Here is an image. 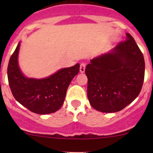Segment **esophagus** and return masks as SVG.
I'll return each mask as SVG.
<instances>
[{
  "label": "esophagus",
  "instance_id": "esophagus-1",
  "mask_svg": "<svg viewBox=\"0 0 153 153\" xmlns=\"http://www.w3.org/2000/svg\"><path fill=\"white\" fill-rule=\"evenodd\" d=\"M85 68H86V64L85 63H81L80 65V72L81 73H84L85 72Z\"/></svg>",
  "mask_w": 153,
  "mask_h": 153
}]
</instances>
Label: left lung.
<instances>
[{"label": "left lung", "instance_id": "8db88e82", "mask_svg": "<svg viewBox=\"0 0 153 153\" xmlns=\"http://www.w3.org/2000/svg\"><path fill=\"white\" fill-rule=\"evenodd\" d=\"M109 52L90 60L85 69L89 104L102 112H116L139 95L144 79L145 63L130 34Z\"/></svg>", "mask_w": 153, "mask_h": 153}]
</instances>
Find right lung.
I'll list each match as a JSON object with an SVG mask.
<instances>
[{"mask_svg": "<svg viewBox=\"0 0 153 153\" xmlns=\"http://www.w3.org/2000/svg\"><path fill=\"white\" fill-rule=\"evenodd\" d=\"M21 42L11 56L7 68L10 87L14 98L31 112L40 115L53 113L64 104L69 84L79 72L80 65L64 68L45 78H27L18 64Z\"/></svg>", "mask_w": 153, "mask_h": 153, "instance_id": "obj_1", "label": "right lung"}]
</instances>
